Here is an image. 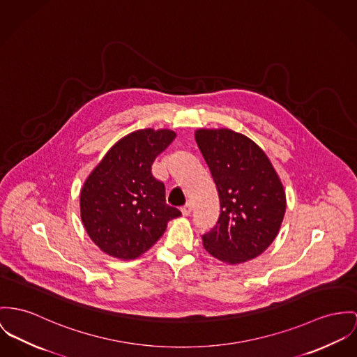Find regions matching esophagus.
Here are the masks:
<instances>
[{"mask_svg": "<svg viewBox=\"0 0 357 357\" xmlns=\"http://www.w3.org/2000/svg\"><path fill=\"white\" fill-rule=\"evenodd\" d=\"M181 212H182L183 216H189V215L192 213V205H190V204H186L185 206L181 208Z\"/></svg>", "mask_w": 357, "mask_h": 357, "instance_id": "1", "label": "esophagus"}]
</instances>
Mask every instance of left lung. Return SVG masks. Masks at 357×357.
<instances>
[{"mask_svg":"<svg viewBox=\"0 0 357 357\" xmlns=\"http://www.w3.org/2000/svg\"><path fill=\"white\" fill-rule=\"evenodd\" d=\"M198 148L220 198L216 225L202 235L205 250L231 265L262 254L275 241L285 215V192L265 152L229 129H198Z\"/></svg>","mask_w":357,"mask_h":357,"instance_id":"8db88e82","label":"left lung"}]
</instances>
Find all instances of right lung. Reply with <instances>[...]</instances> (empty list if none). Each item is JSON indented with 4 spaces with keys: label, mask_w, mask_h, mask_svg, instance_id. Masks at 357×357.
<instances>
[{
    "label": "right lung",
    "mask_w": 357,
    "mask_h": 357,
    "mask_svg": "<svg viewBox=\"0 0 357 357\" xmlns=\"http://www.w3.org/2000/svg\"><path fill=\"white\" fill-rule=\"evenodd\" d=\"M175 137L168 129L136 130L114 144L84 182L82 224L111 257L137 258L162 238L169 220L182 215L165 204V183L151 171Z\"/></svg>",
    "instance_id": "right-lung-1"
}]
</instances>
